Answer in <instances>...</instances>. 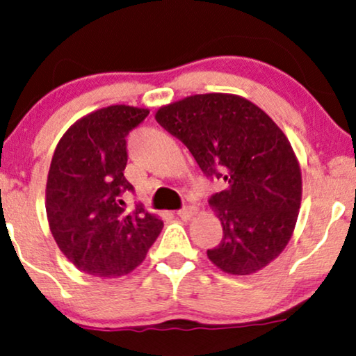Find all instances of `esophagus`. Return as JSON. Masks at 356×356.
I'll use <instances>...</instances> for the list:
<instances>
[{"label": "esophagus", "instance_id": "obj_1", "mask_svg": "<svg viewBox=\"0 0 356 356\" xmlns=\"http://www.w3.org/2000/svg\"><path fill=\"white\" fill-rule=\"evenodd\" d=\"M195 213H197V207L188 205V207L181 208V210L177 211V216L182 218V220H191V218L195 215Z\"/></svg>", "mask_w": 356, "mask_h": 356}]
</instances>
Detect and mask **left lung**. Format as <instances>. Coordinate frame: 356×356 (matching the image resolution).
<instances>
[{"instance_id":"8db88e82","label":"left lung","mask_w":356,"mask_h":356,"mask_svg":"<svg viewBox=\"0 0 356 356\" xmlns=\"http://www.w3.org/2000/svg\"><path fill=\"white\" fill-rule=\"evenodd\" d=\"M156 120L187 146L207 177L227 186L208 200L222 226L208 259L233 275H250L277 259L301 205L300 164L277 123L248 99L220 92L161 107Z\"/></svg>"}]
</instances>
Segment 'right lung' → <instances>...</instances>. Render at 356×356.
Listing matches in <instances>:
<instances>
[{
  "instance_id": "add662e5",
  "label": "right lung",
  "mask_w": 356,
  "mask_h": 356,
  "mask_svg": "<svg viewBox=\"0 0 356 356\" xmlns=\"http://www.w3.org/2000/svg\"><path fill=\"white\" fill-rule=\"evenodd\" d=\"M148 108L111 106L78 120L61 136L47 179V218L61 252L74 267L96 277L130 273L163 229L140 205L125 210L127 135Z\"/></svg>"
}]
</instances>
